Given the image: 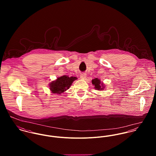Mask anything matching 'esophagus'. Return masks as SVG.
<instances>
[{
  "mask_svg": "<svg viewBox=\"0 0 156 156\" xmlns=\"http://www.w3.org/2000/svg\"><path fill=\"white\" fill-rule=\"evenodd\" d=\"M80 77L82 79H85L87 77V74L85 73H82L80 75Z\"/></svg>",
  "mask_w": 156,
  "mask_h": 156,
  "instance_id": "esophagus-1",
  "label": "esophagus"
}]
</instances>
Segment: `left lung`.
I'll return each instance as SVG.
<instances>
[{
	"label": "left lung",
	"mask_w": 156,
	"mask_h": 156,
	"mask_svg": "<svg viewBox=\"0 0 156 156\" xmlns=\"http://www.w3.org/2000/svg\"><path fill=\"white\" fill-rule=\"evenodd\" d=\"M92 83L94 85L95 89H97V90H103V89H104V88H105V87L103 86V83H101L100 80L98 79H97V78H95V79H93V80H92ZM101 86H102V88H101Z\"/></svg>",
	"instance_id": "8db88e82"
}]
</instances>
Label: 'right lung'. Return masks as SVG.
I'll return each instance as SVG.
<instances>
[{"mask_svg": "<svg viewBox=\"0 0 156 156\" xmlns=\"http://www.w3.org/2000/svg\"><path fill=\"white\" fill-rule=\"evenodd\" d=\"M77 79L76 77H69L67 76H63L58 77L55 81L51 82L50 84V89L54 94H60L68 89L73 82Z\"/></svg>", "mask_w": 156, "mask_h": 156, "instance_id": "obj_1", "label": "right lung"}]
</instances>
